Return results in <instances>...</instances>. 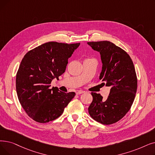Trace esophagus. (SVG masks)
<instances>
[{
  "mask_svg": "<svg viewBox=\"0 0 155 155\" xmlns=\"http://www.w3.org/2000/svg\"><path fill=\"white\" fill-rule=\"evenodd\" d=\"M84 92H85V91H77L76 94H77V95H79V94H83V93H84Z\"/></svg>",
  "mask_w": 155,
  "mask_h": 155,
  "instance_id": "1",
  "label": "esophagus"
}]
</instances>
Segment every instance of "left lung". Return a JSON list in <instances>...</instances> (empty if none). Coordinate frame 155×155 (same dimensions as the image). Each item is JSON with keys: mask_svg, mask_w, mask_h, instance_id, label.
Wrapping results in <instances>:
<instances>
[{"mask_svg": "<svg viewBox=\"0 0 155 155\" xmlns=\"http://www.w3.org/2000/svg\"><path fill=\"white\" fill-rule=\"evenodd\" d=\"M100 52L103 63L99 79L110 92L106 101L100 94L91 92L92 102L88 110L91 117L104 125H111L122 119L133 104L137 87V75L130 56L109 41L87 42Z\"/></svg>", "mask_w": 155, "mask_h": 155, "instance_id": "8db88e82", "label": "left lung"}]
</instances>
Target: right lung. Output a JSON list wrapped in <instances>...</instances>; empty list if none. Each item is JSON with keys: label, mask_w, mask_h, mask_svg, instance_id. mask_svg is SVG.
<instances>
[{"label": "right lung", "mask_w": 155, "mask_h": 155, "mask_svg": "<svg viewBox=\"0 0 155 155\" xmlns=\"http://www.w3.org/2000/svg\"><path fill=\"white\" fill-rule=\"evenodd\" d=\"M80 43L49 42L29 51L16 73L19 101L26 114L38 123H48L62 115L75 93L51 89L52 80L65 71L68 58Z\"/></svg>", "instance_id": "right-lung-1"}]
</instances>
